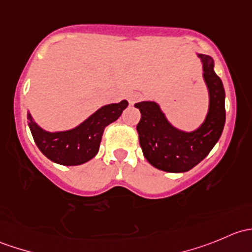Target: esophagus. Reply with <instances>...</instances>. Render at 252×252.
Masks as SVG:
<instances>
[{
	"label": "esophagus",
	"mask_w": 252,
	"mask_h": 252,
	"mask_svg": "<svg viewBox=\"0 0 252 252\" xmlns=\"http://www.w3.org/2000/svg\"><path fill=\"white\" fill-rule=\"evenodd\" d=\"M139 98H140V95H139V94H136V93H133V94H130V95L128 96L129 103H131V105H133V103H135L136 101L139 100Z\"/></svg>",
	"instance_id": "obj_1"
}]
</instances>
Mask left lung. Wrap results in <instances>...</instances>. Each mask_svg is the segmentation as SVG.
<instances>
[{"label":"left lung","mask_w":252,"mask_h":252,"mask_svg":"<svg viewBox=\"0 0 252 252\" xmlns=\"http://www.w3.org/2000/svg\"><path fill=\"white\" fill-rule=\"evenodd\" d=\"M204 65V78L210 93V108L202 126L192 133L175 129L155 102L136 103L141 113L136 126L139 142L150 164L169 173H182L194 168L220 140L225 123V93L220 78L215 73L210 56L199 55Z\"/></svg>","instance_id":"1"}]
</instances>
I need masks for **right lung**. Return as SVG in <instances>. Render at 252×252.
Instances as JSON below:
<instances>
[{
    "instance_id": "obj_1",
    "label": "right lung",
    "mask_w": 252,
    "mask_h": 252,
    "mask_svg": "<svg viewBox=\"0 0 252 252\" xmlns=\"http://www.w3.org/2000/svg\"><path fill=\"white\" fill-rule=\"evenodd\" d=\"M126 107V100L103 106L77 128L67 131H45L32 121L30 113L28 124L35 144L48 159L62 166H78L96 156L105 128L116 122Z\"/></svg>"
}]
</instances>
